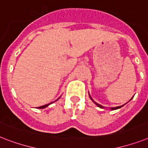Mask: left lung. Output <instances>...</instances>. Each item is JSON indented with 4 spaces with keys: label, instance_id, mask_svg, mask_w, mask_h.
I'll return each mask as SVG.
<instances>
[{
    "label": "left lung",
    "instance_id": "obj_1",
    "mask_svg": "<svg viewBox=\"0 0 148 148\" xmlns=\"http://www.w3.org/2000/svg\"><path fill=\"white\" fill-rule=\"evenodd\" d=\"M89 96H90V94H89ZM90 99H91V100H92V101H93V103H94L95 104H96V105L97 106H98V107L101 108V109H104V106H101V105H99V103H96V102H95L94 100H93V99H92V98H91V97H90ZM124 106V105H122V106H116V107H112V108H111V110H115V109H120V108H121V107H122V106Z\"/></svg>",
    "mask_w": 148,
    "mask_h": 148
}]
</instances>
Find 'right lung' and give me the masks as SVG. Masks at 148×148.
<instances>
[{"mask_svg": "<svg viewBox=\"0 0 148 148\" xmlns=\"http://www.w3.org/2000/svg\"><path fill=\"white\" fill-rule=\"evenodd\" d=\"M59 98H60V97H59ZM59 98H58V99H59ZM58 99H57V100H58ZM52 103H53V102H52ZM52 103H49V104H46V105H44V106H39V107H38V109H45V108H46L48 106H49L50 104H51Z\"/></svg>", "mask_w": 148, "mask_h": 148, "instance_id": "1", "label": "right lung"}]
</instances>
